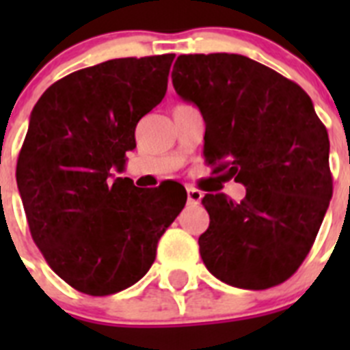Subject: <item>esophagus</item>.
<instances>
[{"mask_svg": "<svg viewBox=\"0 0 350 350\" xmlns=\"http://www.w3.org/2000/svg\"><path fill=\"white\" fill-rule=\"evenodd\" d=\"M202 198H203L202 191L193 187V185H187V202H189L191 205H198V203L202 202Z\"/></svg>", "mask_w": 350, "mask_h": 350, "instance_id": "34e87169", "label": "esophagus"}]
</instances>
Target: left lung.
I'll return each mask as SVG.
<instances>
[{
  "mask_svg": "<svg viewBox=\"0 0 350 350\" xmlns=\"http://www.w3.org/2000/svg\"><path fill=\"white\" fill-rule=\"evenodd\" d=\"M173 88L205 119L203 156L213 173L245 185L234 203L205 194L200 254L213 277L268 289L310 252L333 194L329 140L310 96L271 68L238 54L178 55Z\"/></svg>",
  "mask_w": 350,
  "mask_h": 350,
  "instance_id": "1",
  "label": "left lung"
}]
</instances>
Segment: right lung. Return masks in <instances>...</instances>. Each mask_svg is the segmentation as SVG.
Here are the masks:
<instances>
[{
    "label": "right lung",
    "mask_w": 350,
    "mask_h": 350,
    "mask_svg": "<svg viewBox=\"0 0 350 350\" xmlns=\"http://www.w3.org/2000/svg\"><path fill=\"white\" fill-rule=\"evenodd\" d=\"M173 57H122L73 71L31 112L18 193L45 261L80 293L107 296L138 282L185 205L180 184L148 191L113 173L137 147L138 120L165 98Z\"/></svg>",
    "instance_id": "obj_1"
}]
</instances>
